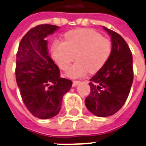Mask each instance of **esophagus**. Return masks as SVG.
Wrapping results in <instances>:
<instances>
[{"mask_svg": "<svg viewBox=\"0 0 146 146\" xmlns=\"http://www.w3.org/2000/svg\"><path fill=\"white\" fill-rule=\"evenodd\" d=\"M80 83V81L77 80H73V86H76Z\"/></svg>", "mask_w": 146, "mask_h": 146, "instance_id": "obj_1", "label": "esophagus"}]
</instances>
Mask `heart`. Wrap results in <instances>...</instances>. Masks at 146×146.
I'll list each match as a JSON object with an SVG mask.
<instances>
[{
	"mask_svg": "<svg viewBox=\"0 0 146 146\" xmlns=\"http://www.w3.org/2000/svg\"><path fill=\"white\" fill-rule=\"evenodd\" d=\"M111 52V41L92 29L69 31L65 33L63 42L56 41L52 46L53 59L63 70L70 67L76 55L77 61L66 73L70 78H80L89 72L100 70L109 60Z\"/></svg>",
	"mask_w": 146,
	"mask_h": 146,
	"instance_id": "b5f03b06",
	"label": "heart"
}]
</instances>
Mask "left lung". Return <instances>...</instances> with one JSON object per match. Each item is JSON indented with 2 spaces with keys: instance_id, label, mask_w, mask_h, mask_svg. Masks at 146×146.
I'll list each match as a JSON object with an SVG mask.
<instances>
[{
  "instance_id": "8db88e82",
  "label": "left lung",
  "mask_w": 146,
  "mask_h": 146,
  "mask_svg": "<svg viewBox=\"0 0 146 146\" xmlns=\"http://www.w3.org/2000/svg\"><path fill=\"white\" fill-rule=\"evenodd\" d=\"M112 40V52L106 65L91 78L90 93L86 98L89 111L100 117L115 114L122 107L133 81L132 55L125 40L103 27Z\"/></svg>"
}]
</instances>
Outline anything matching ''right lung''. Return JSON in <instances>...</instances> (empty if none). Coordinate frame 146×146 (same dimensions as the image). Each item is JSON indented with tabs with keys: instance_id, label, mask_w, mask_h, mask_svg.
Here are the masks:
<instances>
[{
	"instance_id": "1",
	"label": "right lung",
	"mask_w": 146,
	"mask_h": 146,
	"mask_svg": "<svg viewBox=\"0 0 146 146\" xmlns=\"http://www.w3.org/2000/svg\"><path fill=\"white\" fill-rule=\"evenodd\" d=\"M59 27L40 24L31 29L19 44L16 80L24 105L39 119H50L60 112L63 95L72 81L60 77L58 66L49 56L46 37Z\"/></svg>"
}]
</instances>
